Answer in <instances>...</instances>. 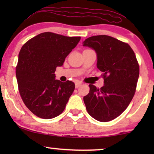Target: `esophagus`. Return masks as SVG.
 <instances>
[{"instance_id": "obj_1", "label": "esophagus", "mask_w": 154, "mask_h": 154, "mask_svg": "<svg viewBox=\"0 0 154 154\" xmlns=\"http://www.w3.org/2000/svg\"><path fill=\"white\" fill-rule=\"evenodd\" d=\"M81 85H82L81 83H79V82H76V83H75V88H79L80 86H81Z\"/></svg>"}]
</instances>
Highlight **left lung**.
Instances as JSON below:
<instances>
[{"label": "left lung", "instance_id": "1", "mask_svg": "<svg viewBox=\"0 0 154 154\" xmlns=\"http://www.w3.org/2000/svg\"><path fill=\"white\" fill-rule=\"evenodd\" d=\"M83 46L97 54V66L103 72L104 85L100 89L89 85L90 92L83 97L86 109L100 122H108L121 114L133 98L140 66L128 44L106 35L85 39Z\"/></svg>", "mask_w": 154, "mask_h": 154}]
</instances>
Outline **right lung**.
<instances>
[{"label":"right lung","mask_w":154,"mask_h":154,"mask_svg":"<svg viewBox=\"0 0 154 154\" xmlns=\"http://www.w3.org/2000/svg\"><path fill=\"white\" fill-rule=\"evenodd\" d=\"M80 40L81 37L45 32L21 48L16 67L19 91L24 104L38 117L53 119L64 110L75 84L55 80L54 73Z\"/></svg>","instance_id":"add662e5"}]
</instances>
